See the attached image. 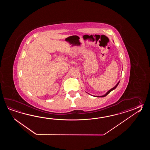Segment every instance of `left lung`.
Masks as SVG:
<instances>
[{"instance_id":"left-lung-1","label":"left lung","mask_w":150,"mask_h":150,"mask_svg":"<svg viewBox=\"0 0 150 150\" xmlns=\"http://www.w3.org/2000/svg\"><path fill=\"white\" fill-rule=\"evenodd\" d=\"M120 83V81H119V82H118V83H117V84H116V86H115V87H113V88H112V89H110V90H109V91H108L107 92V93H106L105 94L104 96H98L97 97H105V96H107V95L110 92H112V90H114V89H115V88H116L117 87V86H118V83Z\"/></svg>"}]
</instances>
